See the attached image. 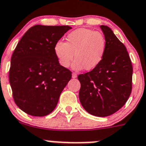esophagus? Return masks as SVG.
<instances>
[{
  "label": "esophagus",
  "mask_w": 146,
  "mask_h": 146,
  "mask_svg": "<svg viewBox=\"0 0 146 146\" xmlns=\"http://www.w3.org/2000/svg\"><path fill=\"white\" fill-rule=\"evenodd\" d=\"M77 77V74L75 73H73V74H72V78H73V79H76Z\"/></svg>",
  "instance_id": "esophagus-1"
}]
</instances>
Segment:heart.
<instances>
[{
	"mask_svg": "<svg viewBox=\"0 0 146 146\" xmlns=\"http://www.w3.org/2000/svg\"><path fill=\"white\" fill-rule=\"evenodd\" d=\"M106 50V40L101 33L80 28L70 33L66 43L58 41L54 52L62 67H68L75 57L73 68L87 70L94 69L102 62Z\"/></svg>",
	"mask_w": 146,
	"mask_h": 146,
	"instance_id": "heart-1",
	"label": "heart"
}]
</instances>
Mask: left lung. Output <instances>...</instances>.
Wrapping results in <instances>:
<instances>
[{"label":"left lung","instance_id":"8db88e82","mask_svg":"<svg viewBox=\"0 0 146 146\" xmlns=\"http://www.w3.org/2000/svg\"><path fill=\"white\" fill-rule=\"evenodd\" d=\"M106 50L97 67L78 76L79 100L84 110L96 117H108L125 104L132 90L133 67L125 45L111 28L101 25Z\"/></svg>","mask_w":146,"mask_h":146}]
</instances>
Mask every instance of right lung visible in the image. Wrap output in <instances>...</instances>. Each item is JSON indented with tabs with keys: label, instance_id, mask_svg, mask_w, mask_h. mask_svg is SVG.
Masks as SVG:
<instances>
[{
	"label": "right lung",
	"instance_id": "add662e5",
	"mask_svg": "<svg viewBox=\"0 0 146 146\" xmlns=\"http://www.w3.org/2000/svg\"><path fill=\"white\" fill-rule=\"evenodd\" d=\"M70 29L69 26H33L15 49L9 83L15 102L27 114H50L70 80L71 71L60 65L54 52L56 43Z\"/></svg>",
	"mask_w": 146,
	"mask_h": 146
}]
</instances>
